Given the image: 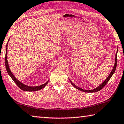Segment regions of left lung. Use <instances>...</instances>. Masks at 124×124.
I'll use <instances>...</instances> for the list:
<instances>
[{
  "label": "left lung",
  "mask_w": 124,
  "mask_h": 124,
  "mask_svg": "<svg viewBox=\"0 0 124 124\" xmlns=\"http://www.w3.org/2000/svg\"><path fill=\"white\" fill-rule=\"evenodd\" d=\"M117 52L116 53V55H115V64H114V67H113V69L112 70L111 72L110 73V74H109V76H108V77L107 78V79H106L104 82H103V83H102L101 85H100L99 86H98V87L97 88H95V89H92V90H85V89H82V88H80L79 87H77V86H76L75 84H73L72 83V82H71V80H70V83H71V84H72L74 86V87H75L76 88H77V89H78V90H80V91H82V92H87V93H93V92H98L100 90H101V89H103V88L105 87L106 84H107V83H108V82H109V80H110V78L112 77V76H113V74L114 73V72L116 70V65H117Z\"/></svg>",
  "instance_id": "left-lung-1"
}]
</instances>
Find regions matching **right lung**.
Segmentation results:
<instances>
[{
	"label": "right lung",
	"mask_w": 124,
	"mask_h": 124,
	"mask_svg": "<svg viewBox=\"0 0 124 124\" xmlns=\"http://www.w3.org/2000/svg\"><path fill=\"white\" fill-rule=\"evenodd\" d=\"M9 40H8V41L7 46H6V54H5V64L6 69H7L8 73L9 74V75L11 77V78H12V79L14 80V82L16 83V85L18 86V87L20 88L21 90H24V91L34 92V91H37V90H40L41 89H42V88H44L45 86L47 84L48 80L46 82V83H45V84H42V85L36 86V87H30V86L25 85V84H23V83H21L19 80H17L16 78H15L14 76V75L12 74V73H11V72L10 70L9 64H8V60H7V48H8V44Z\"/></svg>",
	"instance_id": "add662e5"
}]
</instances>
